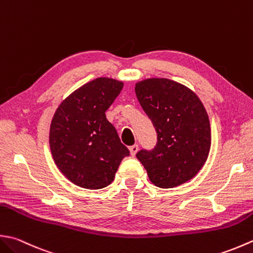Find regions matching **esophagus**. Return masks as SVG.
I'll list each match as a JSON object with an SVG mask.
<instances>
[{"instance_id":"1","label":"esophagus","mask_w":253,"mask_h":253,"mask_svg":"<svg viewBox=\"0 0 253 253\" xmlns=\"http://www.w3.org/2000/svg\"><path fill=\"white\" fill-rule=\"evenodd\" d=\"M138 149H139V147H138V145H133L131 147H129V151H130V155L133 157L136 156V153L138 151Z\"/></svg>"}]
</instances>
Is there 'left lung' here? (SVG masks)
Segmentation results:
<instances>
[{
  "label": "left lung",
  "instance_id": "obj_1",
  "mask_svg": "<svg viewBox=\"0 0 253 253\" xmlns=\"http://www.w3.org/2000/svg\"><path fill=\"white\" fill-rule=\"evenodd\" d=\"M135 91L157 132L156 146L136 155L150 181L161 189H171L191 180L211 149L204 105L190 88L168 79H148L137 83Z\"/></svg>",
  "mask_w": 253,
  "mask_h": 253
}]
</instances>
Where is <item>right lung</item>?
I'll return each instance as SVG.
<instances>
[{"mask_svg": "<svg viewBox=\"0 0 253 253\" xmlns=\"http://www.w3.org/2000/svg\"><path fill=\"white\" fill-rule=\"evenodd\" d=\"M124 84L98 78L67 97L54 113L49 133L53 160L64 176L88 190L110 185L129 150L105 112Z\"/></svg>", "mask_w": 253, "mask_h": 253, "instance_id": "add662e5", "label": "right lung"}]
</instances>
